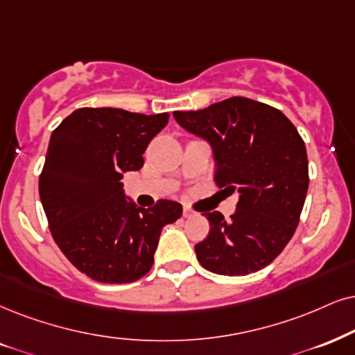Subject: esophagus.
<instances>
[{"label": "esophagus", "mask_w": 355, "mask_h": 355, "mask_svg": "<svg viewBox=\"0 0 355 355\" xmlns=\"http://www.w3.org/2000/svg\"><path fill=\"white\" fill-rule=\"evenodd\" d=\"M193 214H195V213H193V209L190 208V206H183V216L191 218Z\"/></svg>", "instance_id": "1"}]
</instances>
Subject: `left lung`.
Segmentation results:
<instances>
[{"mask_svg":"<svg viewBox=\"0 0 355 355\" xmlns=\"http://www.w3.org/2000/svg\"><path fill=\"white\" fill-rule=\"evenodd\" d=\"M173 116L209 142L216 185L239 193L230 221L219 211L205 213L209 234L195 245L198 262L230 277L267 267L295 234L306 198L308 157L297 128L282 111L244 96Z\"/></svg>","mask_w":355,"mask_h":355,"instance_id":"obj_1","label":"left lung"}]
</instances>
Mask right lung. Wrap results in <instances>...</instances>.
<instances>
[{
  "label": "right lung",
  "mask_w": 355,
  "mask_h": 355,
  "mask_svg": "<svg viewBox=\"0 0 355 355\" xmlns=\"http://www.w3.org/2000/svg\"><path fill=\"white\" fill-rule=\"evenodd\" d=\"M168 113L80 107L52 132L39 195L53 241L71 266L101 284H131L150 270L160 232L182 205L125 200L123 175L144 165L149 142Z\"/></svg>",
  "instance_id": "1"
}]
</instances>
